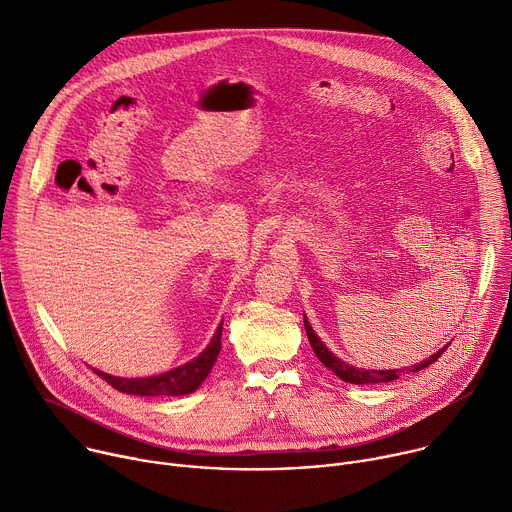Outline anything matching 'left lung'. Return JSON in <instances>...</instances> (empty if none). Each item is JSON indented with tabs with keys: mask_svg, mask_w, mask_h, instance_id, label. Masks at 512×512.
<instances>
[{
	"mask_svg": "<svg viewBox=\"0 0 512 512\" xmlns=\"http://www.w3.org/2000/svg\"><path fill=\"white\" fill-rule=\"evenodd\" d=\"M304 326H306V334H308V340H310V344H312V348H314V352H316V356L320 358V362L324 364L326 369H330L336 377H340L342 381H346V383H352V385H373V383H391V381H395V379H399L405 371H409V373H417V371H421V369H425V367H429L431 362H435L437 358H440L442 354H444V350L448 348V346H444V348H440L437 352H433L427 360H423V362H417V364H413V367L409 369H391V371H364V369H358V367H352V364H346L344 360H340L338 356H334L330 350H328V346L316 336V332L312 330V326H310V322L306 320V314H304Z\"/></svg>",
	"mask_w": 512,
	"mask_h": 512,
	"instance_id": "obj_1",
	"label": "left lung"
}]
</instances>
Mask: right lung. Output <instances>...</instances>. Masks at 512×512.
I'll return each instance as SVG.
<instances>
[{"mask_svg": "<svg viewBox=\"0 0 512 512\" xmlns=\"http://www.w3.org/2000/svg\"><path fill=\"white\" fill-rule=\"evenodd\" d=\"M221 336H223V322L218 324L210 344L190 362L182 364L178 369H172L162 375L154 377H141V379H125V377H113L103 371H95L103 381H107L113 389L129 395H139V397H178V395H188L196 391L202 381L208 377L212 364L218 358V352H221Z\"/></svg>", "mask_w": 512, "mask_h": 512, "instance_id": "obj_1", "label": "right lung"}]
</instances>
